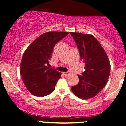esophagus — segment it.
I'll return each mask as SVG.
<instances>
[{"label": "esophagus", "instance_id": "esophagus-1", "mask_svg": "<svg viewBox=\"0 0 126 126\" xmlns=\"http://www.w3.org/2000/svg\"><path fill=\"white\" fill-rule=\"evenodd\" d=\"M63 75H64V76H68V75L70 74L71 72H69V71H68V72H63Z\"/></svg>", "mask_w": 126, "mask_h": 126}]
</instances>
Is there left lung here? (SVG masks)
Wrapping results in <instances>:
<instances>
[{"label":"left lung","mask_w":126,"mask_h":126,"mask_svg":"<svg viewBox=\"0 0 126 126\" xmlns=\"http://www.w3.org/2000/svg\"><path fill=\"white\" fill-rule=\"evenodd\" d=\"M85 64V72L78 75L79 83L71 88L76 96L83 99L96 96L104 88L110 73L107 55L99 42L91 35L70 32Z\"/></svg>","instance_id":"8db88e82"}]
</instances>
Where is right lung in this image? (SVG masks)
I'll return each mask as SVG.
<instances>
[{"label": "right lung", "instance_id": "add662e5", "mask_svg": "<svg viewBox=\"0 0 126 126\" xmlns=\"http://www.w3.org/2000/svg\"><path fill=\"white\" fill-rule=\"evenodd\" d=\"M68 35L64 32H49L33 41L24 53L21 73L25 87L32 94L39 97L54 91L61 73L48 68L54 46Z\"/></svg>", "mask_w": 126, "mask_h": 126}]
</instances>
